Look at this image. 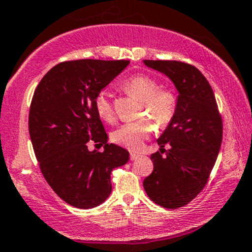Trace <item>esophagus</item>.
<instances>
[{
    "label": "esophagus",
    "mask_w": 252,
    "mask_h": 252,
    "mask_svg": "<svg viewBox=\"0 0 252 252\" xmlns=\"http://www.w3.org/2000/svg\"><path fill=\"white\" fill-rule=\"evenodd\" d=\"M139 157H140L139 153H135V152H131V153H130V159H131V160L137 159V158H139Z\"/></svg>",
    "instance_id": "34e87169"
}]
</instances>
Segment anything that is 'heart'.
<instances>
[{
  "instance_id": "heart-1",
  "label": "heart",
  "mask_w": 252,
  "mask_h": 252,
  "mask_svg": "<svg viewBox=\"0 0 252 252\" xmlns=\"http://www.w3.org/2000/svg\"><path fill=\"white\" fill-rule=\"evenodd\" d=\"M122 88L142 101L141 116H147L159 128L169 126L177 110V95L173 89L160 88V83L147 75H134L122 82ZM95 110L106 122L115 121V108L106 91H100L94 99ZM148 118L122 124L112 133L116 144L131 151H137L144 140L153 134L156 126Z\"/></svg>"
}]
</instances>
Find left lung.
I'll list each match as a JSON object with an SVG mask.
<instances>
[{"mask_svg":"<svg viewBox=\"0 0 252 252\" xmlns=\"http://www.w3.org/2000/svg\"><path fill=\"white\" fill-rule=\"evenodd\" d=\"M144 63L168 76L179 92L176 113L157 140L160 148L151 156L153 171L144 180V189L156 204L177 209L208 184L221 147L222 118L213 88L195 66L176 60Z\"/></svg>","mask_w":252,"mask_h":252,"instance_id":"8db88e82","label":"left lung"}]
</instances>
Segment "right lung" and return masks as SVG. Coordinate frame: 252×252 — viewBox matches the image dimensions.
Returning a JSON list of instances; mask_svg holds the SVG:
<instances>
[{"label":"right lung","mask_w":252,"mask_h":252,"mask_svg":"<svg viewBox=\"0 0 252 252\" xmlns=\"http://www.w3.org/2000/svg\"><path fill=\"white\" fill-rule=\"evenodd\" d=\"M129 60L81 59L63 62L41 79L29 112V133L41 173L60 198L92 209L112 190L111 173L129 160V152L107 144L94 99ZM104 145V151H89Z\"/></svg>","instance_id":"obj_1"}]
</instances>
